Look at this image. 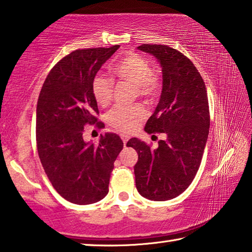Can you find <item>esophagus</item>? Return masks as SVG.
<instances>
[{"instance_id": "34e87169", "label": "esophagus", "mask_w": 252, "mask_h": 252, "mask_svg": "<svg viewBox=\"0 0 252 252\" xmlns=\"http://www.w3.org/2000/svg\"><path fill=\"white\" fill-rule=\"evenodd\" d=\"M121 139H122V141H123V145H126V142H127V140H129V135H126V134H121Z\"/></svg>"}]
</instances>
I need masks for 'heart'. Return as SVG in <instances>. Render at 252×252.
I'll list each match as a JSON object with an SVG mask.
<instances>
[{"label": "heart", "instance_id": "1", "mask_svg": "<svg viewBox=\"0 0 252 252\" xmlns=\"http://www.w3.org/2000/svg\"><path fill=\"white\" fill-rule=\"evenodd\" d=\"M112 73L120 81L127 82L137 87L140 96L154 98L159 92V81L153 73L150 63L137 54H129L119 61L112 68ZM92 93L98 105L106 106L113 95V81L103 74L94 76L92 81ZM147 117V111L142 105L115 106L106 115V121L111 126L122 132H132L139 123Z\"/></svg>", "mask_w": 252, "mask_h": 252}]
</instances>
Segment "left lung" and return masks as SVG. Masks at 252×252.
<instances>
[{"instance_id": "1", "label": "left lung", "mask_w": 252, "mask_h": 252, "mask_svg": "<svg viewBox=\"0 0 252 252\" xmlns=\"http://www.w3.org/2000/svg\"><path fill=\"white\" fill-rule=\"evenodd\" d=\"M158 59L162 73L160 99L146 123L148 133H165L157 149L132 138L126 146L138 153L134 166L139 194L151 201L177 197L201 165L210 129L209 99L196 67L181 51L166 45H141Z\"/></svg>"}]
</instances>
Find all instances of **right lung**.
Wrapping results in <instances>:
<instances>
[{
	"label": "right lung",
	"mask_w": 252,
	"mask_h": 252,
	"mask_svg": "<svg viewBox=\"0 0 252 252\" xmlns=\"http://www.w3.org/2000/svg\"><path fill=\"white\" fill-rule=\"evenodd\" d=\"M119 47L67 55L48 74L39 94L35 135L40 161L57 193L74 204H93L106 196L114 161L123 148L115 133L101 135L96 145L83 138L87 125L104 126L97 122L92 81Z\"/></svg>",
	"instance_id": "obj_1"
}]
</instances>
